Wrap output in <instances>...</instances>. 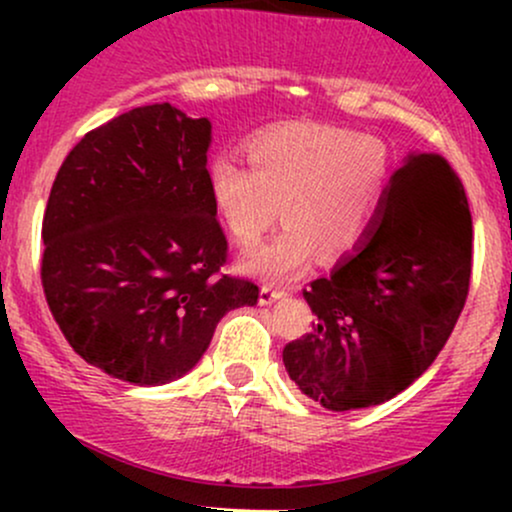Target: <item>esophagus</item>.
Wrapping results in <instances>:
<instances>
[{"label":"esophagus","mask_w":512,"mask_h":512,"mask_svg":"<svg viewBox=\"0 0 512 512\" xmlns=\"http://www.w3.org/2000/svg\"><path fill=\"white\" fill-rule=\"evenodd\" d=\"M286 291L281 289H272V286H262L260 289V303L262 305H272L274 301H279V298H284Z\"/></svg>","instance_id":"obj_1"}]
</instances>
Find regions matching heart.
<instances>
[{
    "label": "heart",
    "mask_w": 512,
    "mask_h": 512,
    "mask_svg": "<svg viewBox=\"0 0 512 512\" xmlns=\"http://www.w3.org/2000/svg\"><path fill=\"white\" fill-rule=\"evenodd\" d=\"M250 168L221 154L211 161V207L240 248L276 221L284 231L243 260L250 274L291 281L313 262L354 255L373 233L392 180L390 154L373 137L327 125H279L245 146Z\"/></svg>",
    "instance_id": "heart-1"
}]
</instances>
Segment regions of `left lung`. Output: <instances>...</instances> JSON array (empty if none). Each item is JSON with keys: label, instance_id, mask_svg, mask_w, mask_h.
Returning <instances> with one entry per match:
<instances>
[{"label": "left lung", "instance_id": "8db88e82", "mask_svg": "<svg viewBox=\"0 0 512 512\" xmlns=\"http://www.w3.org/2000/svg\"><path fill=\"white\" fill-rule=\"evenodd\" d=\"M472 276V214L438 154H409L363 248L303 291L313 330L284 346V366L325 409L383 404L436 361Z\"/></svg>", "mask_w": 512, "mask_h": 512}]
</instances>
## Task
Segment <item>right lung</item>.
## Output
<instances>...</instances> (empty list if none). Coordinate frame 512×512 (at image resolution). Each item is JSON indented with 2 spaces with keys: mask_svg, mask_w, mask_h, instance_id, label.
I'll use <instances>...</instances> for the list:
<instances>
[{
  "mask_svg": "<svg viewBox=\"0 0 512 512\" xmlns=\"http://www.w3.org/2000/svg\"><path fill=\"white\" fill-rule=\"evenodd\" d=\"M209 144L207 117L144 105L91 129L52 182L45 301L76 354L125 383L182 378L221 317L260 298L257 284L221 274Z\"/></svg>",
  "mask_w": 512,
  "mask_h": 512,
  "instance_id": "obj_1",
  "label": "right lung"
}]
</instances>
